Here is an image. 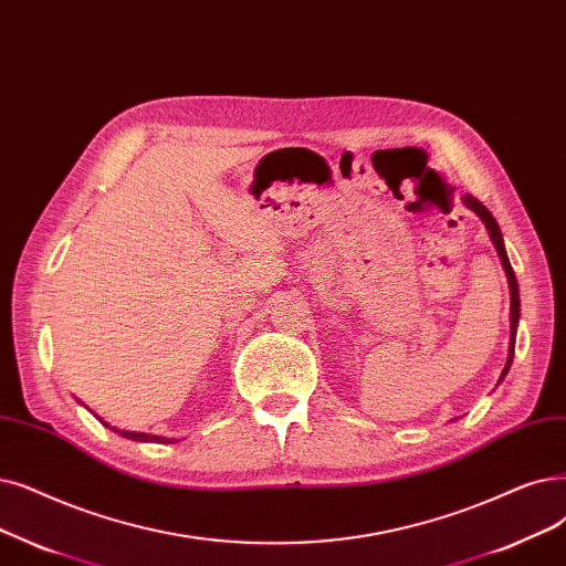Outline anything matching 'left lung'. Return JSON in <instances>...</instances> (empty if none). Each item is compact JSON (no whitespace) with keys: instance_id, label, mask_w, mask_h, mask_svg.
I'll list each match as a JSON object with an SVG mask.
<instances>
[{"instance_id":"obj_1","label":"left lung","mask_w":566,"mask_h":566,"mask_svg":"<svg viewBox=\"0 0 566 566\" xmlns=\"http://www.w3.org/2000/svg\"><path fill=\"white\" fill-rule=\"evenodd\" d=\"M462 203L470 208L472 212H476L479 214V219L481 222L485 224V229H488V235H490V240H493V244H495V250H497V254H500V261H502V268H504V273H506V280H509V291H511V337H509V356H506V365H504V370H502V377H500V381L506 377V373H509V367H511V363H513V349H515V331H518V322H521V296H518V280H515V275H513V268H511V263H509V256H506V250H504V238H502V231H500V227H497V222H495V217L490 214V210L479 201V199H474L472 193H464L462 196Z\"/></svg>"}]
</instances>
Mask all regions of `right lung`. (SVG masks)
I'll return each mask as SVG.
<instances>
[{
    "instance_id": "obj_1",
    "label": "right lung",
    "mask_w": 566,
    "mask_h": 566,
    "mask_svg": "<svg viewBox=\"0 0 566 566\" xmlns=\"http://www.w3.org/2000/svg\"><path fill=\"white\" fill-rule=\"evenodd\" d=\"M108 426V423H106ZM111 428V426H108ZM115 430L117 434L127 437V439H134V441H153V444H174V439L168 437H159V434H147V432H129V430H117V428H111Z\"/></svg>"
}]
</instances>
